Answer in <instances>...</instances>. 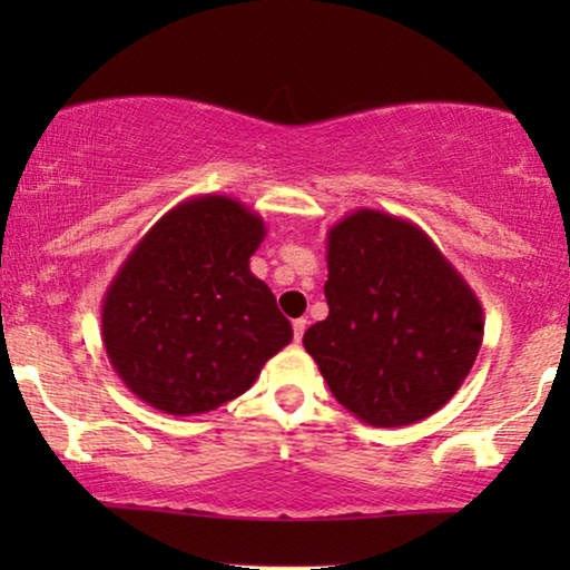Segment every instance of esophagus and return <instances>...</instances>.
I'll use <instances>...</instances> for the list:
<instances>
[{
    "mask_svg": "<svg viewBox=\"0 0 570 570\" xmlns=\"http://www.w3.org/2000/svg\"><path fill=\"white\" fill-rule=\"evenodd\" d=\"M306 326H308V318H295V322H293V337H295V342L303 340V332H306Z\"/></svg>",
    "mask_w": 570,
    "mask_h": 570,
    "instance_id": "esophagus-1",
    "label": "esophagus"
}]
</instances>
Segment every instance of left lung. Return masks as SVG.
<instances>
[{
	"label": "left lung",
	"instance_id": "8db88e82",
	"mask_svg": "<svg viewBox=\"0 0 570 570\" xmlns=\"http://www.w3.org/2000/svg\"><path fill=\"white\" fill-rule=\"evenodd\" d=\"M330 316L303 347L347 412L373 428L431 417L470 376L485 316L420 225L361 207L326 230Z\"/></svg>",
	"mask_w": 570,
	"mask_h": 570
}]
</instances>
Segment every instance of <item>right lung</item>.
<instances>
[{
    "label": "right lung",
    "mask_w": 570,
    "mask_h": 570,
    "mask_svg": "<svg viewBox=\"0 0 570 570\" xmlns=\"http://www.w3.org/2000/svg\"><path fill=\"white\" fill-rule=\"evenodd\" d=\"M267 225L244 202L199 194L139 238L100 306L111 368L131 394L168 415L236 400L293 326L248 267Z\"/></svg>",
    "instance_id": "obj_1"
}]
</instances>
